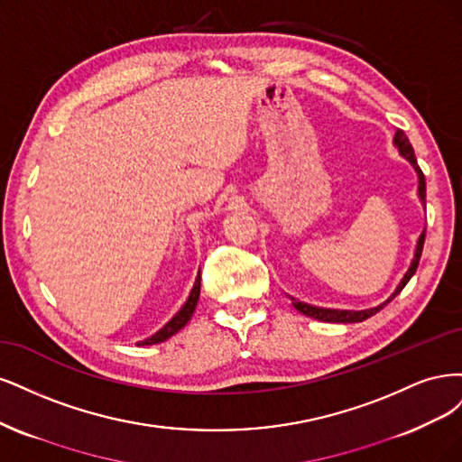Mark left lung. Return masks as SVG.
Wrapping results in <instances>:
<instances>
[{"mask_svg":"<svg viewBox=\"0 0 462 462\" xmlns=\"http://www.w3.org/2000/svg\"><path fill=\"white\" fill-rule=\"evenodd\" d=\"M393 145L397 147L399 153L403 155V157L411 162V165L414 167L416 174H419V198H420V201H422V205H424V209H426V180H424V174H422V171H420V167H419V162H416L412 145H411L409 138L405 136V132H403V130H397V132H395V136H393ZM424 237H426V228H424V230H422V234L419 236V242H416V249H414V255H412V261H411L409 271L405 273V276H403V278H401V282L397 284L395 291L388 297V301H383L382 305H378V307H372V309H365V310H339V309H322V307H312V305H309V303H303V301H297V300H293V297H291V305H293L297 310H300V312H303V315H307V317H310V319H315V320H322V322H341V324H351V322H363V320L370 319L372 315H376L378 310H382L385 305H388V303L393 300V297L407 286V282L412 278V274L416 273V269H419V261H420L422 247H424Z\"/></svg>","mask_w":462,"mask_h":462,"instance_id":"left-lung-1","label":"left lung"}]
</instances>
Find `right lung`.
Segmentation results:
<instances>
[{
  "mask_svg": "<svg viewBox=\"0 0 462 462\" xmlns=\"http://www.w3.org/2000/svg\"><path fill=\"white\" fill-rule=\"evenodd\" d=\"M199 290H201V276L198 274V278H196V284H193V288H191V291H189V295H188L186 303L182 305V309L178 310L176 315H174V317H172L165 326H162V328H161L159 332H155L152 337H147V339L140 341L138 346H155V344H161V341L169 339V337H171V336H174L178 330H182L184 326L188 324V320L191 319L193 310H196V307H198Z\"/></svg>",
  "mask_w": 462,
  "mask_h": 462,
  "instance_id": "add662e5",
  "label": "right lung"
}]
</instances>
